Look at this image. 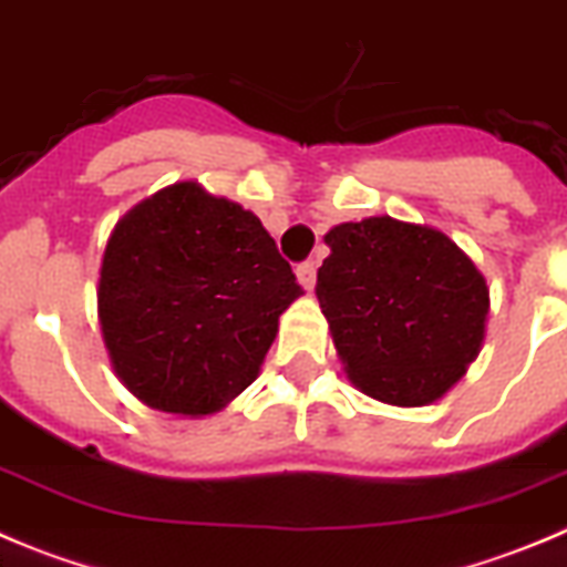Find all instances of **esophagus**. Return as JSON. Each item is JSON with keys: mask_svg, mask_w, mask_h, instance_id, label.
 Wrapping results in <instances>:
<instances>
[{"mask_svg": "<svg viewBox=\"0 0 567 567\" xmlns=\"http://www.w3.org/2000/svg\"><path fill=\"white\" fill-rule=\"evenodd\" d=\"M296 277H299V282H302L305 290H310L316 285V265L313 262L296 265Z\"/></svg>", "mask_w": 567, "mask_h": 567, "instance_id": "1", "label": "esophagus"}]
</instances>
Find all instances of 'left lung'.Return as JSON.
Returning a JSON list of instances; mask_svg holds the SVG:
<instances>
[{"label": "left lung", "mask_w": 567, "mask_h": 567, "mask_svg": "<svg viewBox=\"0 0 567 567\" xmlns=\"http://www.w3.org/2000/svg\"><path fill=\"white\" fill-rule=\"evenodd\" d=\"M316 299L355 390L390 406L446 395L481 353L488 285L432 226L364 217L324 234Z\"/></svg>", "instance_id": "obj_1"}]
</instances>
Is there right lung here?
I'll use <instances>...</instances> for the list:
<instances>
[{
	"label": "right lung",
	"instance_id": "obj_1",
	"mask_svg": "<svg viewBox=\"0 0 567 567\" xmlns=\"http://www.w3.org/2000/svg\"><path fill=\"white\" fill-rule=\"evenodd\" d=\"M302 293L257 214L181 181L112 228L99 271L101 339L137 401L212 415L257 381L279 316Z\"/></svg>",
	"mask_w": 567,
	"mask_h": 567
}]
</instances>
